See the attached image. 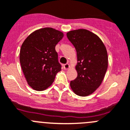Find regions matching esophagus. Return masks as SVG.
<instances>
[{"label": "esophagus", "mask_w": 130, "mask_h": 130, "mask_svg": "<svg viewBox=\"0 0 130 130\" xmlns=\"http://www.w3.org/2000/svg\"><path fill=\"white\" fill-rule=\"evenodd\" d=\"M70 68V64H65L64 65V70H68L69 68Z\"/></svg>", "instance_id": "esophagus-1"}]
</instances>
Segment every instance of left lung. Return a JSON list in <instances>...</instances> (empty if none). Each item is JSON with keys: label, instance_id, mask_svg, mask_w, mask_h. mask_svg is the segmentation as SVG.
I'll return each instance as SVG.
<instances>
[{"label": "left lung", "instance_id": "8db88e82", "mask_svg": "<svg viewBox=\"0 0 130 130\" xmlns=\"http://www.w3.org/2000/svg\"><path fill=\"white\" fill-rule=\"evenodd\" d=\"M67 37L77 54V77L70 82L76 95L87 96L101 84L108 68V55L102 41L96 34L86 29L69 31Z\"/></svg>", "mask_w": 130, "mask_h": 130}]
</instances>
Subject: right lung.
Instances as JSON below:
<instances>
[{"instance_id":"right-lung-1","label":"right lung","mask_w":130,"mask_h":130,"mask_svg":"<svg viewBox=\"0 0 130 130\" xmlns=\"http://www.w3.org/2000/svg\"><path fill=\"white\" fill-rule=\"evenodd\" d=\"M63 37L62 32L46 27L31 33L22 44L21 67L28 84L33 89H46L61 70L55 46Z\"/></svg>"}]
</instances>
